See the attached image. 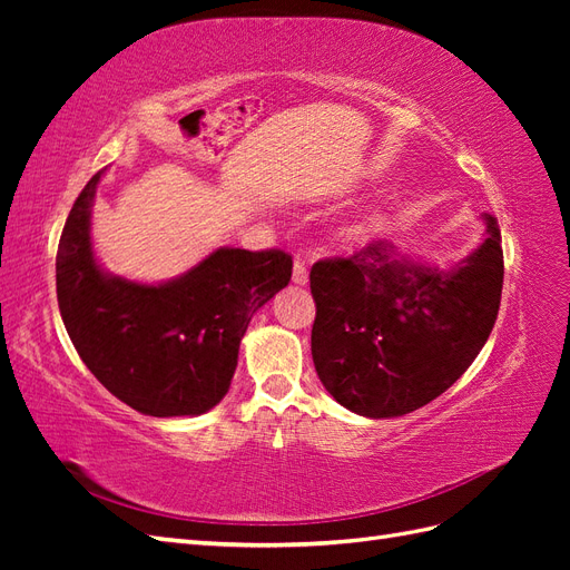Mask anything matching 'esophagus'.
Returning a JSON list of instances; mask_svg holds the SVG:
<instances>
[{
  "mask_svg": "<svg viewBox=\"0 0 570 570\" xmlns=\"http://www.w3.org/2000/svg\"><path fill=\"white\" fill-rule=\"evenodd\" d=\"M292 283L295 285H306L308 283V271L302 258H295V268H292Z\"/></svg>",
  "mask_w": 570,
  "mask_h": 570,
  "instance_id": "obj_1",
  "label": "esophagus"
}]
</instances>
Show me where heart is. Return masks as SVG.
I'll list each match as a JSON object with an SVG mask.
<instances>
[{"label":"heart","mask_w":570,"mask_h":570,"mask_svg":"<svg viewBox=\"0 0 570 570\" xmlns=\"http://www.w3.org/2000/svg\"><path fill=\"white\" fill-rule=\"evenodd\" d=\"M377 226H381V216H366L354 230H356V235H366V233L375 230Z\"/></svg>","instance_id":"heart-1"}]
</instances>
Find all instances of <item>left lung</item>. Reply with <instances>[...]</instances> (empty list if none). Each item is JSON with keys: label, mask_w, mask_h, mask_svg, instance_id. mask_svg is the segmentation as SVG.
Listing matches in <instances>:
<instances>
[{"label": "left lung", "mask_w": 570, "mask_h": 570, "mask_svg": "<svg viewBox=\"0 0 570 570\" xmlns=\"http://www.w3.org/2000/svg\"><path fill=\"white\" fill-rule=\"evenodd\" d=\"M314 366L358 416L394 419L433 402L473 364L502 299L497 220L463 262L440 268L377 239L312 268Z\"/></svg>", "instance_id": "obj_1"}]
</instances>
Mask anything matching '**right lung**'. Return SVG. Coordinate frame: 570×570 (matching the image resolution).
Returning <instances> with one entry per match:
<instances>
[{
  "label": "right lung",
  "mask_w": 570,
  "mask_h": 570,
  "mask_svg": "<svg viewBox=\"0 0 570 570\" xmlns=\"http://www.w3.org/2000/svg\"><path fill=\"white\" fill-rule=\"evenodd\" d=\"M99 170L82 187L59 239L57 299L82 364L145 416H199L226 396L252 316L292 278L281 249L220 247L159 285L97 264L90 218Z\"/></svg>",
  "instance_id": "1"
}]
</instances>
